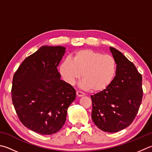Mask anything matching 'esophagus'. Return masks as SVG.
<instances>
[{
	"label": "esophagus",
	"mask_w": 152,
	"mask_h": 152,
	"mask_svg": "<svg viewBox=\"0 0 152 152\" xmlns=\"http://www.w3.org/2000/svg\"><path fill=\"white\" fill-rule=\"evenodd\" d=\"M76 95H77V96L78 97H83V96H85V94L83 93V92H82V91H76Z\"/></svg>",
	"instance_id": "34e87169"
}]
</instances>
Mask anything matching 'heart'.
<instances>
[{"instance_id":"heart-1","label":"heart","mask_w":152,"mask_h":152,"mask_svg":"<svg viewBox=\"0 0 152 152\" xmlns=\"http://www.w3.org/2000/svg\"><path fill=\"white\" fill-rule=\"evenodd\" d=\"M116 72L117 64L113 56L91 49L78 50L72 60L65 58L60 65V72L68 84L74 85L82 74L81 86L93 92L106 90Z\"/></svg>"}]
</instances>
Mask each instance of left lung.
Wrapping results in <instances>:
<instances>
[{"label": "left lung", "mask_w": 152, "mask_h": 152, "mask_svg": "<svg viewBox=\"0 0 152 152\" xmlns=\"http://www.w3.org/2000/svg\"><path fill=\"white\" fill-rule=\"evenodd\" d=\"M110 51L117 64L115 76L106 90L91 96V118L99 129L117 132L134 119L141 105L142 78L132 62L113 47Z\"/></svg>", "instance_id": "left-lung-1"}]
</instances>
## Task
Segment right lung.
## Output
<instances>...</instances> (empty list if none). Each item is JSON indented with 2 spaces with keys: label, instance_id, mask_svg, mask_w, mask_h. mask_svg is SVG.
Instances as JSON below:
<instances>
[{
  "label": "right lung",
  "instance_id": "right-lung-1",
  "mask_svg": "<svg viewBox=\"0 0 152 152\" xmlns=\"http://www.w3.org/2000/svg\"><path fill=\"white\" fill-rule=\"evenodd\" d=\"M65 52L62 46L41 47L22 62L13 77L12 99L19 119L43 135L61 130L76 99V90L58 72Z\"/></svg>",
  "mask_w": 152,
  "mask_h": 152
}]
</instances>
